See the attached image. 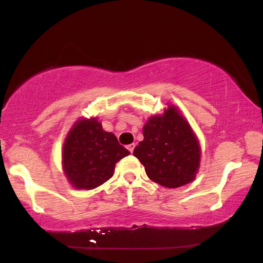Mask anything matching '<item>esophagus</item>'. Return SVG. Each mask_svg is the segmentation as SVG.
<instances>
[{"label":"esophagus","mask_w":263,"mask_h":263,"mask_svg":"<svg viewBox=\"0 0 263 263\" xmlns=\"http://www.w3.org/2000/svg\"><path fill=\"white\" fill-rule=\"evenodd\" d=\"M127 148L129 149V152L133 153V151H134V148H135V143H130V145H128Z\"/></svg>","instance_id":"obj_1"}]
</instances>
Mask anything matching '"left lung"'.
<instances>
[{"mask_svg":"<svg viewBox=\"0 0 263 263\" xmlns=\"http://www.w3.org/2000/svg\"><path fill=\"white\" fill-rule=\"evenodd\" d=\"M142 133L143 140L134 148V156L153 182L178 188L195 178L200 165L199 142L175 107L151 117Z\"/></svg>","mask_w":263,"mask_h":263,"instance_id":"left-lung-1","label":"left lung"}]
</instances>
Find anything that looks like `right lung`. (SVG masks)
Returning <instances> with one entry per match:
<instances>
[{
    "label": "right lung",
    "mask_w": 263,
    "mask_h": 263,
    "mask_svg": "<svg viewBox=\"0 0 263 263\" xmlns=\"http://www.w3.org/2000/svg\"><path fill=\"white\" fill-rule=\"evenodd\" d=\"M130 154L107 133L96 118L79 121L63 146V167L69 182L78 189H93L114 175L115 165Z\"/></svg>",
    "instance_id": "add662e5"
}]
</instances>
